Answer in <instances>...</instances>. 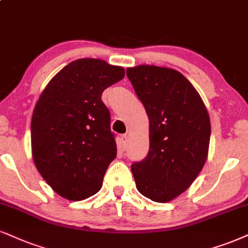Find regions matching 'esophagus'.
<instances>
[{
	"instance_id": "1",
	"label": "esophagus",
	"mask_w": 248,
	"mask_h": 248,
	"mask_svg": "<svg viewBox=\"0 0 248 248\" xmlns=\"http://www.w3.org/2000/svg\"><path fill=\"white\" fill-rule=\"evenodd\" d=\"M127 143H128V136H127V135L126 134L121 135V137H120V145H121L122 149H124V147H126Z\"/></svg>"
}]
</instances>
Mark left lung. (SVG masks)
Listing matches in <instances>:
<instances>
[{"instance_id":"8db88e82","label":"left lung","mask_w":248,"mask_h":248,"mask_svg":"<svg viewBox=\"0 0 248 248\" xmlns=\"http://www.w3.org/2000/svg\"><path fill=\"white\" fill-rule=\"evenodd\" d=\"M149 117L150 149L131 165L137 190L156 202L183 193L205 165L211 121L202 97L176 70L155 65L127 68Z\"/></svg>"}]
</instances>
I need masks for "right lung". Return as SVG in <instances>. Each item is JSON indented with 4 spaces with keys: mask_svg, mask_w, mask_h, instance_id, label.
<instances>
[{
    "mask_svg": "<svg viewBox=\"0 0 248 248\" xmlns=\"http://www.w3.org/2000/svg\"><path fill=\"white\" fill-rule=\"evenodd\" d=\"M124 77V67L81 58L59 71L40 95L31 122L33 160L62 198L79 202L101 190L117 156L111 115L101 97Z\"/></svg>",
    "mask_w": 248,
    "mask_h": 248,
    "instance_id": "right-lung-1",
    "label": "right lung"
}]
</instances>
